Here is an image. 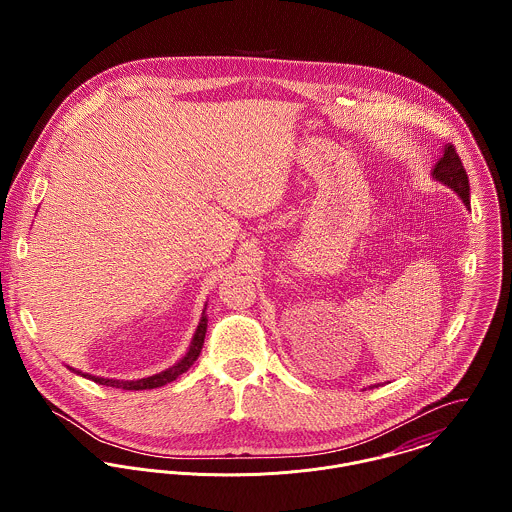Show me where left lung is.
Segmentation results:
<instances>
[{
  "label": "left lung",
  "instance_id": "obj_1",
  "mask_svg": "<svg viewBox=\"0 0 512 512\" xmlns=\"http://www.w3.org/2000/svg\"><path fill=\"white\" fill-rule=\"evenodd\" d=\"M432 175H434L436 181H441L443 185L453 189L459 195V199L465 203V207L471 209L469 207V177L463 169L461 157L457 155L455 147L451 144L443 147V155L439 157L438 163L434 165Z\"/></svg>",
  "mask_w": 512,
  "mask_h": 512
}]
</instances>
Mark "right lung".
I'll list each match as a JSON object with an SVG mask.
<instances>
[{"label":"right lung","mask_w":512,"mask_h":512,"mask_svg":"<svg viewBox=\"0 0 512 512\" xmlns=\"http://www.w3.org/2000/svg\"><path fill=\"white\" fill-rule=\"evenodd\" d=\"M207 309V307H205ZM205 333H207V315L203 311V317L197 325V331L193 335V341L189 345V351L187 355L177 363V365L169 366L165 368L163 372L159 374H153V376H147V378H140V380H116V378H102V376H92V374H84L80 370H74L76 374L88 378V380H94L96 384H106V386H112V388H122V390H151V388H159V386H165L167 382H173L175 378H179L183 372H187L193 363L199 359L201 355V349H203V343H205Z\"/></svg>","instance_id":"add662e5"}]
</instances>
